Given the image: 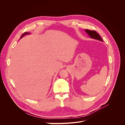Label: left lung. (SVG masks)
I'll return each instance as SVG.
<instances>
[{
    "label": "left lung",
    "instance_id": "left-lung-1",
    "mask_svg": "<svg viewBox=\"0 0 125 125\" xmlns=\"http://www.w3.org/2000/svg\"><path fill=\"white\" fill-rule=\"evenodd\" d=\"M85 31L91 37V38L98 40L101 41H103L100 35L95 31H93V30H87V29L85 30Z\"/></svg>",
    "mask_w": 125,
    "mask_h": 125
}]
</instances>
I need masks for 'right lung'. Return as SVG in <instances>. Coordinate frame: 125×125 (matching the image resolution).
<instances>
[{"label":"right lung","instance_id":"add662e5","mask_svg":"<svg viewBox=\"0 0 125 125\" xmlns=\"http://www.w3.org/2000/svg\"><path fill=\"white\" fill-rule=\"evenodd\" d=\"M29 34V33H27V32H25L24 33H23V35H22L21 36V37H23L25 34Z\"/></svg>","mask_w":125,"mask_h":125}]
</instances>
